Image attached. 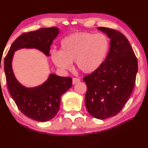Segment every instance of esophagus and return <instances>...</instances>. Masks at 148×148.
<instances>
[{
    "label": "esophagus",
    "mask_w": 148,
    "mask_h": 148,
    "mask_svg": "<svg viewBox=\"0 0 148 148\" xmlns=\"http://www.w3.org/2000/svg\"><path fill=\"white\" fill-rule=\"evenodd\" d=\"M80 80L79 78H72V84H76V83H78L80 82Z\"/></svg>",
    "instance_id": "obj_1"
}]
</instances>
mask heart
<instances>
[{
    "label": "heart",
    "mask_w": 148,
    "mask_h": 148,
    "mask_svg": "<svg viewBox=\"0 0 148 148\" xmlns=\"http://www.w3.org/2000/svg\"><path fill=\"white\" fill-rule=\"evenodd\" d=\"M109 39L103 33L80 32L69 35L61 41V51L51 52L57 67L70 70L72 62L83 73L95 72L103 65L109 52Z\"/></svg>",
    "instance_id": "1"
}]
</instances>
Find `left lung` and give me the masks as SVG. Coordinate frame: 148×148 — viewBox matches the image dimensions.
Instances as JSON below:
<instances>
[{
	"label": "left lung",
	"instance_id": "left-lung-1",
	"mask_svg": "<svg viewBox=\"0 0 148 148\" xmlns=\"http://www.w3.org/2000/svg\"><path fill=\"white\" fill-rule=\"evenodd\" d=\"M110 38V49L99 70L83 78L85 105L91 115L105 119L116 115L128 101L136 83L137 60L126 37L118 31L98 27Z\"/></svg>",
	"mask_w": 148,
	"mask_h": 148
}]
</instances>
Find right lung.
Wrapping results in <instances>:
<instances>
[{"instance_id":"right-lung-1","label":"right lung","mask_w":148,"mask_h":148,"mask_svg":"<svg viewBox=\"0 0 148 148\" xmlns=\"http://www.w3.org/2000/svg\"><path fill=\"white\" fill-rule=\"evenodd\" d=\"M59 33L57 27L41 28L24 33L12 43L4 61L8 90L21 112L35 121H47L58 113L60 97L72 84L70 77L50 74L45 83L38 87L27 88L16 80L12 70L11 61L14 51L20 48H36L49 56L52 41Z\"/></svg>"}]
</instances>
